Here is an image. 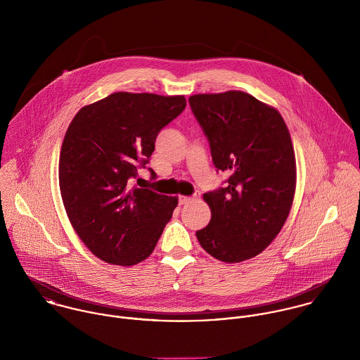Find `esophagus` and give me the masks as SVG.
<instances>
[{"instance_id": "obj_1", "label": "esophagus", "mask_w": 360, "mask_h": 360, "mask_svg": "<svg viewBox=\"0 0 360 360\" xmlns=\"http://www.w3.org/2000/svg\"><path fill=\"white\" fill-rule=\"evenodd\" d=\"M193 200H194L193 197H180V198H179V204H180V205H186V204L191 202Z\"/></svg>"}]
</instances>
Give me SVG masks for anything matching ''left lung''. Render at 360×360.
Listing matches in <instances>:
<instances>
[{
	"label": "left lung",
	"instance_id": "left-lung-1",
	"mask_svg": "<svg viewBox=\"0 0 360 360\" xmlns=\"http://www.w3.org/2000/svg\"><path fill=\"white\" fill-rule=\"evenodd\" d=\"M224 188L204 194L210 221L197 231L201 247L224 263L264 251L283 229L295 195L297 163L280 112L244 91L188 98Z\"/></svg>",
	"mask_w": 360,
	"mask_h": 360
}]
</instances>
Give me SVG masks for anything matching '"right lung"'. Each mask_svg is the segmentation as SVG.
Instances as JSON below:
<instances>
[{
    "label": "right lung",
    "mask_w": 360,
    "mask_h": 360,
    "mask_svg": "<svg viewBox=\"0 0 360 360\" xmlns=\"http://www.w3.org/2000/svg\"><path fill=\"white\" fill-rule=\"evenodd\" d=\"M184 96L113 93L83 106L59 156V188L79 238L103 262L133 266L150 257L177 197L130 188L158 133L186 108Z\"/></svg>",
    "instance_id": "add662e5"
}]
</instances>
